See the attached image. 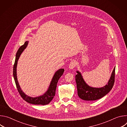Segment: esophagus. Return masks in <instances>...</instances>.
Masks as SVG:
<instances>
[{"mask_svg": "<svg viewBox=\"0 0 127 127\" xmlns=\"http://www.w3.org/2000/svg\"><path fill=\"white\" fill-rule=\"evenodd\" d=\"M76 61L75 60H73L70 62V64L69 65V68L70 70H72L76 66Z\"/></svg>", "mask_w": 127, "mask_h": 127, "instance_id": "esophagus-1", "label": "esophagus"}]
</instances>
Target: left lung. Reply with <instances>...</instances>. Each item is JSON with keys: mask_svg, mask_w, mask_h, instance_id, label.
I'll return each mask as SVG.
<instances>
[{"mask_svg": "<svg viewBox=\"0 0 127 127\" xmlns=\"http://www.w3.org/2000/svg\"><path fill=\"white\" fill-rule=\"evenodd\" d=\"M75 80L78 96L84 100L93 101L101 98L109 93L113 87L115 82V67L107 84L101 87H93L88 85L84 81L81 73L76 71Z\"/></svg>", "mask_w": 127, "mask_h": 127, "instance_id": "1", "label": "left lung"}]
</instances>
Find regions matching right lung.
Wrapping results in <instances>:
<instances>
[{
  "label": "right lung",
  "instance_id": "add662e5",
  "mask_svg": "<svg viewBox=\"0 0 127 127\" xmlns=\"http://www.w3.org/2000/svg\"><path fill=\"white\" fill-rule=\"evenodd\" d=\"M29 43V41H26L25 44L20 47L19 50L16 54L15 60L13 66V78L15 81V83L18 90V92H19L20 95L23 97V98L28 102L29 103L33 104H41V105H46L49 104L51 100L53 99L54 96L55 95L56 89L57 87V85L58 81L61 76L63 75L64 69H59L54 74L52 80L50 82L49 86L47 91L43 95L37 97H31L26 95L22 90L19 82L17 80V73H16V68L17 65V61L19 60L20 56L22 53L24 51V50L27 48Z\"/></svg>",
  "mask_w": 127,
  "mask_h": 127
}]
</instances>
